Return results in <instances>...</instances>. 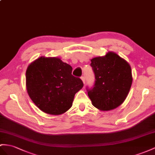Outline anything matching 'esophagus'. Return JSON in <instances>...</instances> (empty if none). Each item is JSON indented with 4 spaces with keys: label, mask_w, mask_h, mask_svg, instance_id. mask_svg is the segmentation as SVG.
Here are the masks:
<instances>
[{
    "label": "esophagus",
    "mask_w": 155,
    "mask_h": 155,
    "mask_svg": "<svg viewBox=\"0 0 155 155\" xmlns=\"http://www.w3.org/2000/svg\"><path fill=\"white\" fill-rule=\"evenodd\" d=\"M81 80L82 81V82H83V83H84V84H85V77H81Z\"/></svg>",
    "instance_id": "1"
}]
</instances>
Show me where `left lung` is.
Here are the masks:
<instances>
[{
	"mask_svg": "<svg viewBox=\"0 0 155 155\" xmlns=\"http://www.w3.org/2000/svg\"><path fill=\"white\" fill-rule=\"evenodd\" d=\"M95 74L92 88H86L92 105L101 110L115 109L124 101L132 83L130 65L116 53L91 59Z\"/></svg>",
	"mask_w": 155,
	"mask_h": 155,
	"instance_id": "8db88e82",
	"label": "left lung"
}]
</instances>
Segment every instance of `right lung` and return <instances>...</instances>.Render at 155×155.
Returning a JSON list of instances; mask_svg holds the SVG:
<instances>
[{
  "mask_svg": "<svg viewBox=\"0 0 155 155\" xmlns=\"http://www.w3.org/2000/svg\"><path fill=\"white\" fill-rule=\"evenodd\" d=\"M72 67L58 58L41 57L26 71L27 91L31 100L47 114L58 115L73 105L84 84L72 74Z\"/></svg>",
  "mask_w": 155,
  "mask_h": 155,
  "instance_id": "right-lung-1",
  "label": "right lung"
}]
</instances>
